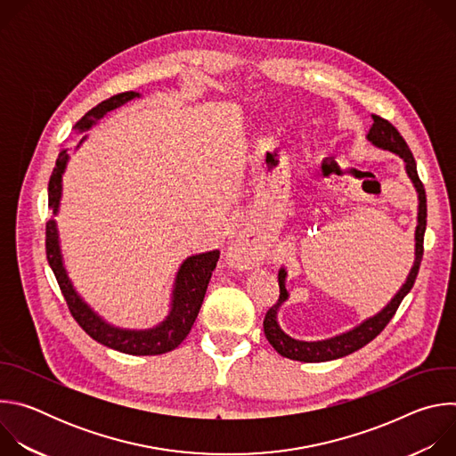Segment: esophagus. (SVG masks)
Returning <instances> with one entry per match:
<instances>
[{"mask_svg":"<svg viewBox=\"0 0 456 456\" xmlns=\"http://www.w3.org/2000/svg\"><path fill=\"white\" fill-rule=\"evenodd\" d=\"M231 262L241 269L257 267L265 259V247L254 236H240L229 248Z\"/></svg>","mask_w":456,"mask_h":456,"instance_id":"34e87169","label":"esophagus"}]
</instances>
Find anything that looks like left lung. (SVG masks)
I'll return each mask as SVG.
<instances>
[{"label":"left lung","instance_id":"1","mask_svg":"<svg viewBox=\"0 0 456 456\" xmlns=\"http://www.w3.org/2000/svg\"><path fill=\"white\" fill-rule=\"evenodd\" d=\"M373 124L370 127V132L366 135V139L379 150L389 151L397 155L399 159H403L404 162V169L417 191L419 197V213H417V227H415V262L413 267L406 278V281L403 283V287L397 290V294L387 301V305L377 312L375 315L364 319L362 322H359L357 327H354L348 332H343L339 336L329 338V339H321V341H299L290 338L289 334H285L278 322V312L281 308V305L289 299V290L285 287L287 281V271L280 269L278 273V281H280V299L278 303L269 308L265 319H264V330H265V338L269 339V343L274 346V350L292 361H301V362H324V361H334L345 355H350L354 352H357L359 348H362L364 345H368L371 339H375L382 330L386 324L389 322L401 305V301L406 297V294L411 290L419 269H420V262H422V254H424V232H426V216H428V208H426V191L424 185L417 175V164L413 159V153L410 151L406 141L401 137V134L397 129L389 124L386 118L379 117V115H371Z\"/></svg>","mask_w":456,"mask_h":456}]
</instances>
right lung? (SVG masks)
<instances>
[{"instance_id":"right-lung-1","label":"right lung","mask_w":456,"mask_h":456,"mask_svg":"<svg viewBox=\"0 0 456 456\" xmlns=\"http://www.w3.org/2000/svg\"><path fill=\"white\" fill-rule=\"evenodd\" d=\"M135 97H141V94L124 92L102 101L76 124V129L77 132H86V129H90L108 111L126 104L127 101H132ZM85 141L86 137L81 139L77 148ZM69 159H70L69 150H62L59 153L48 182V206L53 216H57L59 213L61 194H62V175H64V169H67ZM46 257L74 319L79 322V327L92 339H95L97 343L111 350L129 354V355H160L175 350L187 338L192 322L197 319L200 306L204 303L211 274L220 257V250L215 248L200 254H192L183 259L173 283L169 314L162 322L157 324V327L146 329V330L120 329V327H115V324H110L79 296L72 280L69 278L67 269H64L59 231L53 218L48 220L46 224Z\"/></svg>"}]
</instances>
